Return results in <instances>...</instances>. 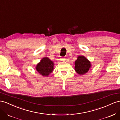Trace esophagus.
<instances>
[{"mask_svg":"<svg viewBox=\"0 0 120 120\" xmlns=\"http://www.w3.org/2000/svg\"><path fill=\"white\" fill-rule=\"evenodd\" d=\"M61 60H65V59H64V58H62V59H61Z\"/></svg>","mask_w":120,"mask_h":120,"instance_id":"34e87169","label":"esophagus"}]
</instances>
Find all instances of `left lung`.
<instances>
[{
    "label": "left lung",
    "mask_w": 120,
    "mask_h": 120,
    "mask_svg": "<svg viewBox=\"0 0 120 120\" xmlns=\"http://www.w3.org/2000/svg\"><path fill=\"white\" fill-rule=\"evenodd\" d=\"M90 61L84 56H78L75 61V70L79 75H84L91 68Z\"/></svg>",
    "instance_id": "8db88e82"
}]
</instances>
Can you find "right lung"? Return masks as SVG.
<instances>
[{"instance_id": "add662e5", "label": "right lung", "mask_w": 120, "mask_h": 120, "mask_svg": "<svg viewBox=\"0 0 120 120\" xmlns=\"http://www.w3.org/2000/svg\"><path fill=\"white\" fill-rule=\"evenodd\" d=\"M54 64L49 58L45 57L43 58L36 67L37 72L43 76L48 77L53 71Z\"/></svg>"}]
</instances>
